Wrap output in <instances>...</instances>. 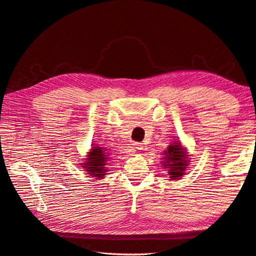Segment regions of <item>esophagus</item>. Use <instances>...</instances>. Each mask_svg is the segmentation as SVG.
<instances>
[{"label":"esophagus","instance_id":"esophagus-1","mask_svg":"<svg viewBox=\"0 0 256 256\" xmlns=\"http://www.w3.org/2000/svg\"><path fill=\"white\" fill-rule=\"evenodd\" d=\"M142 144H139V142L132 144V146H130V152L132 153H135L136 151L142 150Z\"/></svg>","mask_w":256,"mask_h":256}]
</instances>
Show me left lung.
Segmentation results:
<instances>
[{
  "mask_svg": "<svg viewBox=\"0 0 256 256\" xmlns=\"http://www.w3.org/2000/svg\"><path fill=\"white\" fill-rule=\"evenodd\" d=\"M187 149L182 146L180 140H173L168 146L167 150L162 152V158L160 164L164 169H166L171 180H180L186 174L188 166L190 164Z\"/></svg>",
  "mask_w": 256,
  "mask_h": 256,
  "instance_id": "left-lung-1",
  "label": "left lung"
}]
</instances>
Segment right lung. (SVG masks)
<instances>
[{
    "label": "right lung",
    "mask_w": 256,
    "mask_h": 256,
    "mask_svg": "<svg viewBox=\"0 0 256 256\" xmlns=\"http://www.w3.org/2000/svg\"><path fill=\"white\" fill-rule=\"evenodd\" d=\"M110 158V154L108 149L105 146H101L100 144H94L92 149L86 155L84 162H80V167L84 169L89 176L96 178V180H102L107 174V162Z\"/></svg>",
    "instance_id": "add662e5"
}]
</instances>
